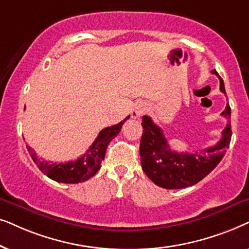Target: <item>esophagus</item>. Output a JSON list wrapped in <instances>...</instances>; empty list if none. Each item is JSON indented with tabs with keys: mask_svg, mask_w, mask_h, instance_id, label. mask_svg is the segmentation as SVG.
Here are the masks:
<instances>
[{
	"mask_svg": "<svg viewBox=\"0 0 249 249\" xmlns=\"http://www.w3.org/2000/svg\"><path fill=\"white\" fill-rule=\"evenodd\" d=\"M145 110H147V106L143 105V104H139V105L135 106L133 110H132V117H133V118L140 117V116L143 114V112H145Z\"/></svg>",
	"mask_w": 249,
	"mask_h": 249,
	"instance_id": "obj_1",
	"label": "esophagus"
}]
</instances>
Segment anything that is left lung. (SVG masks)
<instances>
[{
  "instance_id": "left-lung-1",
  "label": "left lung",
  "mask_w": 249,
  "mask_h": 249,
  "mask_svg": "<svg viewBox=\"0 0 249 249\" xmlns=\"http://www.w3.org/2000/svg\"><path fill=\"white\" fill-rule=\"evenodd\" d=\"M212 74L220 78V90L225 94L223 79L217 71ZM230 119L231 109L229 104L221 114ZM142 133L140 141L141 166L147 177L165 189H182L198 183L211 173L222 160L231 141V124L228 122L222 132V139L214 147L195 154L172 151L161 128L157 126L149 116L142 117Z\"/></svg>"
}]
</instances>
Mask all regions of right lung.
<instances>
[{"instance_id":"add662e5","label":"right lung","mask_w":249,"mask_h":249,"mask_svg":"<svg viewBox=\"0 0 249 249\" xmlns=\"http://www.w3.org/2000/svg\"><path fill=\"white\" fill-rule=\"evenodd\" d=\"M130 118L127 116L124 121L112 126L106 127L102 130L95 139L93 143L88 151L82 157H78L74 161L68 163H53V161H44L38 159L37 155L32 148L27 145L28 152L34 163L37 165L39 171L46 177L52 178L53 181L60 182V183H79L95 175L100 170L101 161L105 159L106 150L112 139L119 133L126 119Z\"/></svg>"}]
</instances>
